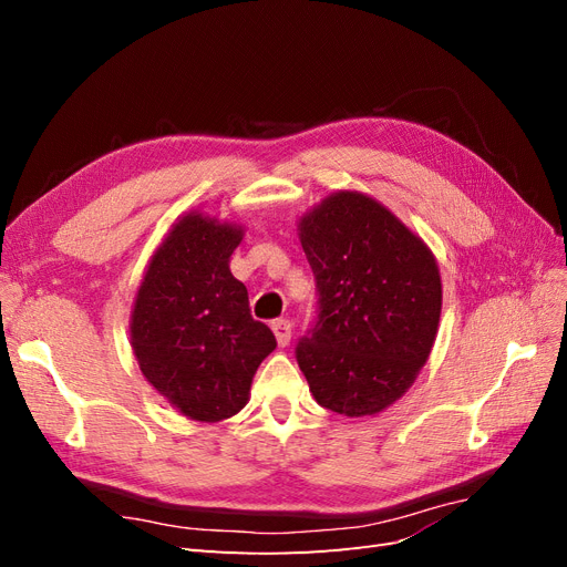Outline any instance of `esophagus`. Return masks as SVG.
Returning <instances> with one entry per match:
<instances>
[{
    "mask_svg": "<svg viewBox=\"0 0 567 567\" xmlns=\"http://www.w3.org/2000/svg\"><path fill=\"white\" fill-rule=\"evenodd\" d=\"M290 329H293V326H290L288 319H274L271 321V331H274V336H277V342L281 348H286L290 342Z\"/></svg>",
    "mask_w": 567,
    "mask_h": 567,
    "instance_id": "esophagus-1",
    "label": "esophagus"
}]
</instances>
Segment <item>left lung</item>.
<instances>
[{"instance_id":"8db88e82","label":"left lung","mask_w":567,"mask_h":567,"mask_svg":"<svg viewBox=\"0 0 567 567\" xmlns=\"http://www.w3.org/2000/svg\"><path fill=\"white\" fill-rule=\"evenodd\" d=\"M317 321L296 348L315 400L379 414L416 381L435 342L442 284L433 252L379 200L338 192L300 219Z\"/></svg>"}]
</instances>
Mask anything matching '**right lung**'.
<instances>
[{
  "instance_id": "obj_1",
  "label": "right lung",
  "mask_w": 567,
  "mask_h": 567,
  "mask_svg": "<svg viewBox=\"0 0 567 567\" xmlns=\"http://www.w3.org/2000/svg\"><path fill=\"white\" fill-rule=\"evenodd\" d=\"M241 236L198 213L182 217L136 293L130 323L136 362L146 381L194 421L238 414L257 367L277 348L229 269Z\"/></svg>"
}]
</instances>
